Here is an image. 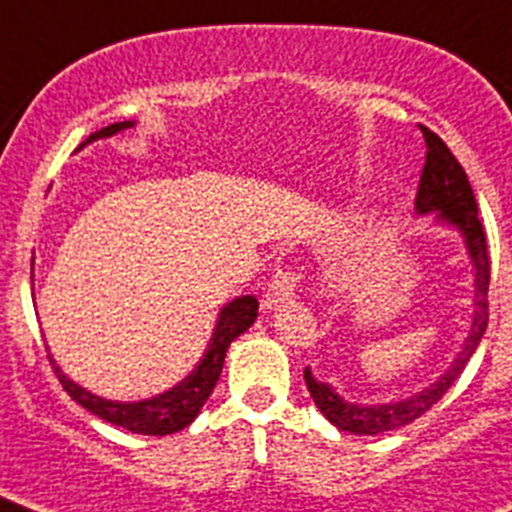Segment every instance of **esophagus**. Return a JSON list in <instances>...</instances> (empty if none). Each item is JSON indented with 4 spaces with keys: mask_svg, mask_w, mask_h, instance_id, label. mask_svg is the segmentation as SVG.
I'll return each mask as SVG.
<instances>
[{
    "mask_svg": "<svg viewBox=\"0 0 512 512\" xmlns=\"http://www.w3.org/2000/svg\"><path fill=\"white\" fill-rule=\"evenodd\" d=\"M297 274L295 271L289 269H279L277 274H274V279L269 282V289H266L264 300H261V307H264L266 312H271L274 307L284 305L287 300H292L295 297V287H297Z\"/></svg>",
    "mask_w": 512,
    "mask_h": 512,
    "instance_id": "1",
    "label": "esophagus"
}]
</instances>
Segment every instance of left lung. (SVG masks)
Returning <instances> with one entry per match:
<instances>
[{
  "instance_id": "left-lung-1",
  "label": "left lung",
  "mask_w": 512,
  "mask_h": 512,
  "mask_svg": "<svg viewBox=\"0 0 512 512\" xmlns=\"http://www.w3.org/2000/svg\"><path fill=\"white\" fill-rule=\"evenodd\" d=\"M425 138V166L420 176L418 194H415V212L418 215H433L438 225L454 228L461 233L467 256L474 266V312L469 333L464 338V346L451 361V366L436 382H431L423 390L413 392L410 397H402L395 402H382V405H359V402L343 400L333 384L320 382L312 377L310 369H305V384L310 397L315 400L320 413L341 431L356 433V436H377L384 431H395L402 425L413 423L420 415L441 400L449 392L451 384L459 379L464 366L469 364L472 354L477 351L479 341L487 328V289H490V253H487V235L477 215V200H474L472 184L454 153L446 148L436 133L423 128Z\"/></svg>"
}]
</instances>
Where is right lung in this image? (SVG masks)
<instances>
[{
	"instance_id": "add662e5",
	"label": "right lung",
	"mask_w": 512,
	"mask_h": 512,
	"mask_svg": "<svg viewBox=\"0 0 512 512\" xmlns=\"http://www.w3.org/2000/svg\"><path fill=\"white\" fill-rule=\"evenodd\" d=\"M133 120L115 122V125H107V128L97 130V133L89 135L84 143H81L76 151H81L84 146L94 143V140L112 138L120 130L133 128ZM259 315V300L253 295L235 297V300L225 302L220 315L215 320V330H212V338L207 343L205 354L197 361L192 372L176 382L174 387H169L161 395L146 397V400L135 402H120V400H104V397L94 395V392L84 390L81 384H76L74 379H69L61 372V366L53 361L51 364L56 369L58 379H61L63 390L69 392L71 400H76L81 408H87L89 413H94L97 418L107 420V423L117 425V428H125L130 433H143V436H169V433L182 431L192 423L197 415H200L202 405L207 402V397L215 390L220 372H223L225 354H228V346L235 338L246 333Z\"/></svg>"
}]
</instances>
